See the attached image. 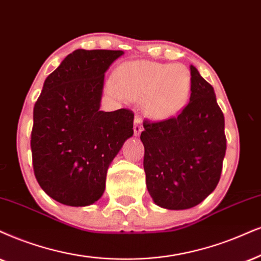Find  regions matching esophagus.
<instances>
[{
    "label": "esophagus",
    "mask_w": 261,
    "mask_h": 261,
    "mask_svg": "<svg viewBox=\"0 0 261 261\" xmlns=\"http://www.w3.org/2000/svg\"><path fill=\"white\" fill-rule=\"evenodd\" d=\"M142 130H143V127H142V120L140 117H136L135 118V123H134V134L135 136H138L142 133Z\"/></svg>",
    "instance_id": "1"
}]
</instances>
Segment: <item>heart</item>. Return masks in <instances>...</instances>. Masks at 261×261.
I'll return each instance as SVG.
<instances>
[{"label":"heart","instance_id":"b5f03b06","mask_svg":"<svg viewBox=\"0 0 261 261\" xmlns=\"http://www.w3.org/2000/svg\"><path fill=\"white\" fill-rule=\"evenodd\" d=\"M193 79L182 64L136 60L121 64L115 79L106 82L108 94L120 101H140L142 110L155 120L172 118L186 107Z\"/></svg>","mask_w":261,"mask_h":261}]
</instances>
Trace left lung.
<instances>
[{"label": "left lung", "instance_id": "8db88e82", "mask_svg": "<svg viewBox=\"0 0 261 261\" xmlns=\"http://www.w3.org/2000/svg\"><path fill=\"white\" fill-rule=\"evenodd\" d=\"M190 101L177 117L143 121L147 188L158 206L188 210L216 189L226 150L224 114L213 87L190 66Z\"/></svg>", "mask_w": 261, "mask_h": 261}]
</instances>
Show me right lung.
<instances>
[{
  "mask_svg": "<svg viewBox=\"0 0 261 261\" xmlns=\"http://www.w3.org/2000/svg\"><path fill=\"white\" fill-rule=\"evenodd\" d=\"M123 50L67 55L45 79L31 133L36 179L51 199L89 206L100 199L112 160L134 135L133 111H100L105 73Z\"/></svg>",
  "mask_w": 261,
  "mask_h": 261,
  "instance_id": "right-lung-1",
  "label": "right lung"
}]
</instances>
